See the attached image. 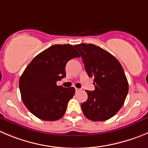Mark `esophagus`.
I'll list each match as a JSON object with an SVG mask.
<instances>
[{
	"label": "esophagus",
	"instance_id": "34e87169",
	"mask_svg": "<svg viewBox=\"0 0 148 148\" xmlns=\"http://www.w3.org/2000/svg\"><path fill=\"white\" fill-rule=\"evenodd\" d=\"M81 91V89H80V88H75V91H76V92H78V91Z\"/></svg>",
	"mask_w": 148,
	"mask_h": 148
}]
</instances>
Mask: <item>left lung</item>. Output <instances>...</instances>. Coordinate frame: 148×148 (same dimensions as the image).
Segmentation results:
<instances>
[{
    "label": "left lung",
    "mask_w": 148,
    "mask_h": 148,
    "mask_svg": "<svg viewBox=\"0 0 148 148\" xmlns=\"http://www.w3.org/2000/svg\"><path fill=\"white\" fill-rule=\"evenodd\" d=\"M75 47L81 54L86 71L93 77L95 89L86 91L88 99L81 104L84 115L93 121H104L119 111L125 102L129 84L119 60L94 44L81 43Z\"/></svg>",
    "instance_id": "1"
}]
</instances>
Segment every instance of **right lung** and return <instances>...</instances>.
<instances>
[{
  "instance_id": "add662e5",
  "label": "right lung",
  "mask_w": 148,
  "mask_h": 148,
  "mask_svg": "<svg viewBox=\"0 0 148 148\" xmlns=\"http://www.w3.org/2000/svg\"><path fill=\"white\" fill-rule=\"evenodd\" d=\"M79 57L72 45H54L27 66L19 78V89L22 102L35 116L52 121L64 115L75 90L74 87L57 86V82L66 76L67 62Z\"/></svg>"
}]
</instances>
